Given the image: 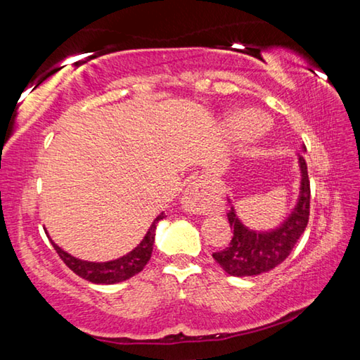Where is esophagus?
<instances>
[{
    "label": "esophagus",
    "instance_id": "1",
    "mask_svg": "<svg viewBox=\"0 0 360 360\" xmlns=\"http://www.w3.org/2000/svg\"><path fill=\"white\" fill-rule=\"evenodd\" d=\"M182 206L191 214H211V212L221 211L222 203L217 195L210 191L208 187L200 184V182H193L182 195Z\"/></svg>",
    "mask_w": 360,
    "mask_h": 360
}]
</instances>
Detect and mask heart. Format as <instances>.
<instances>
[{"label":"heart","mask_w":360,"mask_h":360,"mask_svg":"<svg viewBox=\"0 0 360 360\" xmlns=\"http://www.w3.org/2000/svg\"><path fill=\"white\" fill-rule=\"evenodd\" d=\"M231 127L233 130L238 133V135H249V133H254L255 130H259L260 122L259 117L254 112H241L236 114L233 119H231Z\"/></svg>","instance_id":"heart-1"}]
</instances>
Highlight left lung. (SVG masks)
I'll use <instances>...</instances> for the list:
<instances>
[{"mask_svg": "<svg viewBox=\"0 0 360 360\" xmlns=\"http://www.w3.org/2000/svg\"><path fill=\"white\" fill-rule=\"evenodd\" d=\"M302 172L300 197L295 210L285 219L281 227L271 231L249 230L240 222L233 206L227 212L233 238L229 248L214 252L212 257L230 276H257L278 266L289 257L295 243L307 229L309 219V179L303 155H298Z\"/></svg>", "mask_w": 360, "mask_h": 360, "instance_id": "1", "label": "left lung"}]
</instances>
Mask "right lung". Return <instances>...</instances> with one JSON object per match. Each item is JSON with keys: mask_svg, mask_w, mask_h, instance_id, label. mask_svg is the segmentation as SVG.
<instances>
[{"mask_svg": "<svg viewBox=\"0 0 360 360\" xmlns=\"http://www.w3.org/2000/svg\"><path fill=\"white\" fill-rule=\"evenodd\" d=\"M163 217H165L163 212L160 216L155 217V221L152 222L149 231L144 236V240L139 243L131 252L124 255V257L115 259L111 262H87V260L76 259L72 257L71 254L65 252L62 248H58L52 240L51 243L53 249L57 251V254L60 255V259L65 262V265L68 266L71 271H75L77 276L85 279V281L95 283V284L120 283L131 276H135L136 273L141 271L146 266V264L149 262L152 255V246H154V240H155L157 222L162 221Z\"/></svg>", "mask_w": 360, "mask_h": 360, "instance_id": "right-lung-1", "label": "right lung"}]
</instances>
